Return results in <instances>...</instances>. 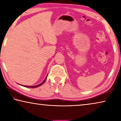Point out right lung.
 Listing matches in <instances>:
<instances>
[{
    "label": "right lung",
    "instance_id": "obj_1",
    "mask_svg": "<svg viewBox=\"0 0 121 121\" xmlns=\"http://www.w3.org/2000/svg\"><path fill=\"white\" fill-rule=\"evenodd\" d=\"M46 79H47V78H46V79H45V80L43 81V82H42V83L41 84H40L39 85H36V86H25V87H31V88H35V87H39V86H41V85H42L44 83V82H45V81L46 80Z\"/></svg>",
    "mask_w": 121,
    "mask_h": 121
}]
</instances>
